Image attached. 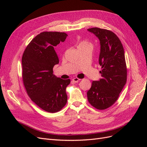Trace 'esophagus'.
I'll return each mask as SVG.
<instances>
[{"label":"esophagus","mask_w":147,"mask_h":147,"mask_svg":"<svg viewBox=\"0 0 147 147\" xmlns=\"http://www.w3.org/2000/svg\"><path fill=\"white\" fill-rule=\"evenodd\" d=\"M80 80V78H74L73 79H72V82H74V83H77V82H78Z\"/></svg>","instance_id":"34e87169"}]
</instances>
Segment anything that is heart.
<instances>
[{
	"mask_svg": "<svg viewBox=\"0 0 147 147\" xmlns=\"http://www.w3.org/2000/svg\"><path fill=\"white\" fill-rule=\"evenodd\" d=\"M88 45H90V44L88 42L82 40V41H80V42H78L77 47H78V48H80V47H83V46Z\"/></svg>",
	"mask_w": 147,
	"mask_h": 147,
	"instance_id": "b5f03b06",
	"label": "heart"
}]
</instances>
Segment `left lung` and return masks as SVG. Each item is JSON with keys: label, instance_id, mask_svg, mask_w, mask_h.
I'll list each match as a JSON object with an SVG mask.
<instances>
[{"label": "left lung", "instance_id": "obj_1", "mask_svg": "<svg viewBox=\"0 0 147 147\" xmlns=\"http://www.w3.org/2000/svg\"><path fill=\"white\" fill-rule=\"evenodd\" d=\"M88 30L99 38L100 45L99 63L102 78L93 81L87 92L88 102L98 110H105L116 102L126 84L127 68L124 48L117 35L98 28Z\"/></svg>", "mask_w": 147, "mask_h": 147}]
</instances>
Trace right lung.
Segmentation results:
<instances>
[{
	"label": "right lung",
	"mask_w": 147,
	"mask_h": 147,
	"mask_svg": "<svg viewBox=\"0 0 147 147\" xmlns=\"http://www.w3.org/2000/svg\"><path fill=\"white\" fill-rule=\"evenodd\" d=\"M67 36L64 32H43L35 37L22 57V77L28 96L40 108L50 113L59 112L67 101L65 89L70 80L53 75L59 63L54 47Z\"/></svg>",
	"instance_id": "1"
}]
</instances>
